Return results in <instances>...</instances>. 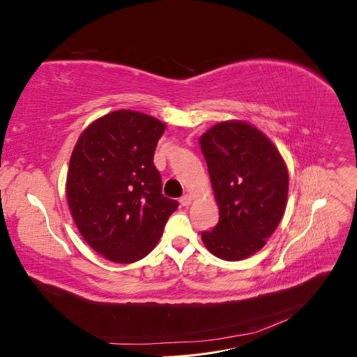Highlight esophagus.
Returning <instances> with one entry per match:
<instances>
[{
  "mask_svg": "<svg viewBox=\"0 0 357 357\" xmlns=\"http://www.w3.org/2000/svg\"><path fill=\"white\" fill-rule=\"evenodd\" d=\"M192 199H193V197L190 195V193H186V195H183V197L180 198V204L183 205V207H188V205H190Z\"/></svg>",
  "mask_w": 357,
  "mask_h": 357,
  "instance_id": "obj_1",
  "label": "esophagus"
}]
</instances>
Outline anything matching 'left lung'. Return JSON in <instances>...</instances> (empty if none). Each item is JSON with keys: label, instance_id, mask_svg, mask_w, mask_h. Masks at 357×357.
Returning a JSON list of instances; mask_svg holds the SVG:
<instances>
[{"label": "left lung", "instance_id": "1", "mask_svg": "<svg viewBox=\"0 0 357 357\" xmlns=\"http://www.w3.org/2000/svg\"><path fill=\"white\" fill-rule=\"evenodd\" d=\"M220 219L201 238L223 261H241L266 244L282 220L289 189L284 160L250 123L220 122L201 135Z\"/></svg>", "mask_w": 357, "mask_h": 357}]
</instances>
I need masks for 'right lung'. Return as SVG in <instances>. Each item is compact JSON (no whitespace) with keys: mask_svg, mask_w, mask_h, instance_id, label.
<instances>
[{"mask_svg":"<svg viewBox=\"0 0 357 357\" xmlns=\"http://www.w3.org/2000/svg\"><path fill=\"white\" fill-rule=\"evenodd\" d=\"M165 125L132 110L96 119L77 139L67 199L79 232L96 253L132 264L153 250L176 199L162 195L153 155Z\"/></svg>","mask_w":357,"mask_h":357,"instance_id":"add662e5","label":"right lung"}]
</instances>
